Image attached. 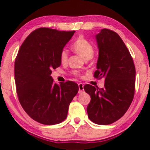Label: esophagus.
I'll list each match as a JSON object with an SVG mask.
<instances>
[{
    "label": "esophagus",
    "instance_id": "esophagus-1",
    "mask_svg": "<svg viewBox=\"0 0 150 150\" xmlns=\"http://www.w3.org/2000/svg\"><path fill=\"white\" fill-rule=\"evenodd\" d=\"M78 87H79V94H81L84 92V85L82 83H80L78 85Z\"/></svg>",
    "mask_w": 150,
    "mask_h": 150
}]
</instances>
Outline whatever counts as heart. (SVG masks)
<instances>
[{
  "instance_id": "obj_1",
  "label": "heart",
  "mask_w": 150,
  "mask_h": 150,
  "mask_svg": "<svg viewBox=\"0 0 150 150\" xmlns=\"http://www.w3.org/2000/svg\"><path fill=\"white\" fill-rule=\"evenodd\" d=\"M73 49L75 53H77L85 60H89L92 58L94 55V47L92 44L85 38L80 37L73 43ZM68 58V53L65 49L61 51L60 59L62 63H66ZM74 75H79L77 72H74Z\"/></svg>"
}]
</instances>
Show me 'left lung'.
<instances>
[{
    "label": "left lung",
    "mask_w": 150,
    "mask_h": 150,
    "mask_svg": "<svg viewBox=\"0 0 150 150\" xmlns=\"http://www.w3.org/2000/svg\"><path fill=\"white\" fill-rule=\"evenodd\" d=\"M99 58L96 78H105L104 87L84 86L91 97L87 108L89 118L99 125L120 119L131 104L135 87V67L124 42L116 32L103 29L96 35Z\"/></svg>",
    "instance_id": "8db88e82"
}]
</instances>
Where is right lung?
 <instances>
[{
  "instance_id": "right-lung-1",
  "label": "right lung",
  "mask_w": 150,
  "mask_h": 150,
  "mask_svg": "<svg viewBox=\"0 0 150 150\" xmlns=\"http://www.w3.org/2000/svg\"><path fill=\"white\" fill-rule=\"evenodd\" d=\"M75 31L39 28L22 43L15 61V81L20 104L32 119L55 125L66 118L79 90L72 81L57 85L51 74L61 64L60 56Z\"/></svg>"
}]
</instances>
